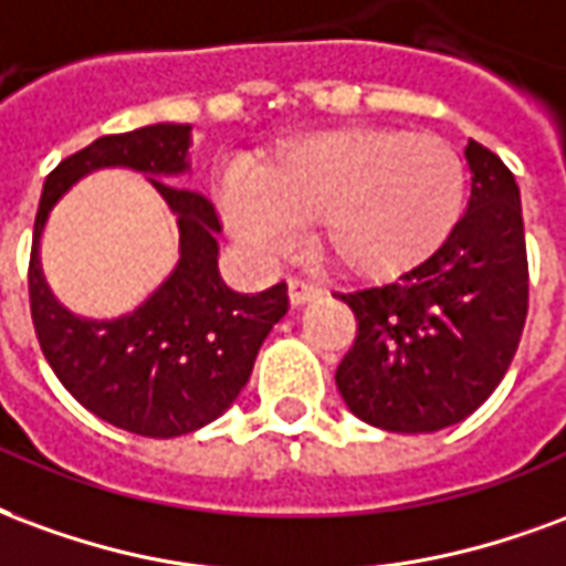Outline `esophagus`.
<instances>
[{
  "label": "esophagus",
  "mask_w": 566,
  "mask_h": 566,
  "mask_svg": "<svg viewBox=\"0 0 566 566\" xmlns=\"http://www.w3.org/2000/svg\"><path fill=\"white\" fill-rule=\"evenodd\" d=\"M289 298H292L295 307L311 304L313 298H319V286H316V283H307V280H289Z\"/></svg>",
  "instance_id": "esophagus-1"
}]
</instances>
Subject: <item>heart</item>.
Wrapping results in <instances>:
<instances>
[{
  "label": "heart",
  "instance_id": "obj_1",
  "mask_svg": "<svg viewBox=\"0 0 566 566\" xmlns=\"http://www.w3.org/2000/svg\"><path fill=\"white\" fill-rule=\"evenodd\" d=\"M464 205L468 165L452 144L377 126L295 135L222 189V217L243 250L277 255L316 222V253L368 280L428 259Z\"/></svg>",
  "mask_w": 566,
  "mask_h": 566
}]
</instances>
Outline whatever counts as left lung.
Listing matches in <instances>:
<instances>
[{"mask_svg":"<svg viewBox=\"0 0 566 566\" xmlns=\"http://www.w3.org/2000/svg\"><path fill=\"white\" fill-rule=\"evenodd\" d=\"M468 210L395 283L340 295L358 337L334 374L361 422L431 434L468 419L503 379L527 316L522 196L501 156L468 142Z\"/></svg>","mask_w":566,"mask_h":566,"instance_id":"1","label":"left lung"}]
</instances>
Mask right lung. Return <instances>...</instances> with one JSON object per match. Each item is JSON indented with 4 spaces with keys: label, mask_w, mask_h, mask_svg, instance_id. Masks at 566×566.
Masks as SVG:
<instances>
[{
    "label": "right lung",
    "mask_w": 566,
    "mask_h": 566,
    "mask_svg": "<svg viewBox=\"0 0 566 566\" xmlns=\"http://www.w3.org/2000/svg\"><path fill=\"white\" fill-rule=\"evenodd\" d=\"M192 126L153 123L105 135L63 159L41 189L29 307L44 358L90 413L142 437L198 431L234 403L253 374L259 346L286 316V283L243 295L220 277V220L208 198L168 184L189 175ZM129 167L151 180L176 213L181 247L172 274L135 312L90 321L69 312L46 286L40 234L50 210L81 176Z\"/></svg>",
    "instance_id": "right-lung-1"
}]
</instances>
